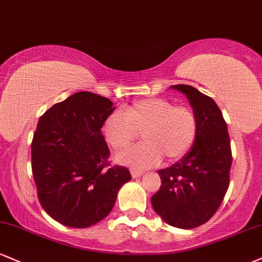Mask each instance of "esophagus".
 Instances as JSON below:
<instances>
[{"label": "esophagus", "instance_id": "34e87169", "mask_svg": "<svg viewBox=\"0 0 262 262\" xmlns=\"http://www.w3.org/2000/svg\"><path fill=\"white\" fill-rule=\"evenodd\" d=\"M131 175L134 179H137V177H141L143 175V171L137 170V169H131Z\"/></svg>", "mask_w": 262, "mask_h": 262}]
</instances>
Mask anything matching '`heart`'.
I'll list each match as a JSON object with an SVG mask.
<instances>
[{
    "label": "heart",
    "mask_w": 262,
    "mask_h": 262,
    "mask_svg": "<svg viewBox=\"0 0 262 262\" xmlns=\"http://www.w3.org/2000/svg\"><path fill=\"white\" fill-rule=\"evenodd\" d=\"M102 131L114 150L125 149L141 132L142 142L116 157L121 164L140 169L157 166L164 157L182 158L194 143L198 121L190 106L151 97L134 102L122 111H113L104 119Z\"/></svg>",
    "instance_id": "b5f03b06"
}]
</instances>
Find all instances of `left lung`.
I'll use <instances>...</instances> for the list:
<instances>
[{
  "mask_svg": "<svg viewBox=\"0 0 262 262\" xmlns=\"http://www.w3.org/2000/svg\"><path fill=\"white\" fill-rule=\"evenodd\" d=\"M171 89L188 98L198 132L182 159L158 171L161 186L151 196V205L166 224L190 230L209 221L225 198L230 185L231 142L227 124L214 99L189 85Z\"/></svg>",
  "mask_w": 262,
  "mask_h": 262,
  "instance_id": "1",
  "label": "left lung"
}]
</instances>
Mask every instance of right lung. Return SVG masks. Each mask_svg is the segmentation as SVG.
<instances>
[{
  "label": "right lung",
  "mask_w": 262,
  "mask_h": 262,
  "mask_svg": "<svg viewBox=\"0 0 262 262\" xmlns=\"http://www.w3.org/2000/svg\"><path fill=\"white\" fill-rule=\"evenodd\" d=\"M112 101L77 92L41 116L31 142V167L40 204L64 226L85 228L109 215L122 185L125 166H111L102 135Z\"/></svg>",
  "instance_id": "add662e5"
}]
</instances>
